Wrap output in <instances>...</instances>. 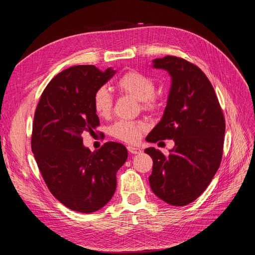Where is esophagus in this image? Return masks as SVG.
Returning <instances> with one entry per match:
<instances>
[{"label": "esophagus", "instance_id": "esophagus-1", "mask_svg": "<svg viewBox=\"0 0 255 255\" xmlns=\"http://www.w3.org/2000/svg\"><path fill=\"white\" fill-rule=\"evenodd\" d=\"M128 151L129 153H132V154H138V153L141 152L140 149H138V148H136V146H133V145H128Z\"/></svg>", "mask_w": 255, "mask_h": 255}]
</instances>
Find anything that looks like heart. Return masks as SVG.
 Instances as JSON below:
<instances>
[{"mask_svg": "<svg viewBox=\"0 0 255 255\" xmlns=\"http://www.w3.org/2000/svg\"><path fill=\"white\" fill-rule=\"evenodd\" d=\"M120 92L139 100L140 107L144 111H154L158 107V99L154 94L155 82L151 76L137 70H129L117 81ZM92 107L100 118H107L113 110V97L105 87L96 90L92 98ZM146 125L141 120H120L110 127V134L116 139L128 143H135L140 139Z\"/></svg>", "mask_w": 255, "mask_h": 255, "instance_id": "1", "label": "heart"}]
</instances>
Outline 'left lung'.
Instances as JSON below:
<instances>
[{"label": "left lung", "instance_id": "obj_1", "mask_svg": "<svg viewBox=\"0 0 255 255\" xmlns=\"http://www.w3.org/2000/svg\"><path fill=\"white\" fill-rule=\"evenodd\" d=\"M153 67L171 75L163 118L145 140L173 139L168 155L145 149L153 159L151 189L159 199L184 206L202 195L221 163L226 121L214 87L204 72L188 60L167 55Z\"/></svg>", "mask_w": 255, "mask_h": 255}]
</instances>
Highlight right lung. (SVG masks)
I'll return each instance as SVG.
<instances>
[{
  "label": "right lung",
  "mask_w": 255,
  "mask_h": 255,
  "mask_svg": "<svg viewBox=\"0 0 255 255\" xmlns=\"http://www.w3.org/2000/svg\"><path fill=\"white\" fill-rule=\"evenodd\" d=\"M115 73L94 65L68 68L52 79L36 107L30 145L38 168L51 194L75 212L89 214L110 201L128 158L119 142L95 152L83 145L82 134L100 126L94 94Z\"/></svg>",
  "instance_id": "add662e5"
}]
</instances>
